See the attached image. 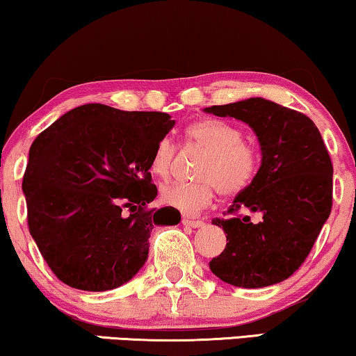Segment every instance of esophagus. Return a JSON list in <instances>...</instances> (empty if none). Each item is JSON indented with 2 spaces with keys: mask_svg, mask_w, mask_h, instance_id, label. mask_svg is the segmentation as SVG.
I'll use <instances>...</instances> for the list:
<instances>
[{
  "mask_svg": "<svg viewBox=\"0 0 356 356\" xmlns=\"http://www.w3.org/2000/svg\"><path fill=\"white\" fill-rule=\"evenodd\" d=\"M181 223H183V225L191 227V228H201V227H204V222L202 220H194V218H188V217H183Z\"/></svg>",
  "mask_w": 356,
  "mask_h": 356,
  "instance_id": "esophagus-1",
  "label": "esophagus"
}]
</instances>
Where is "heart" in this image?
<instances>
[{
    "label": "heart",
    "instance_id": "heart-1",
    "mask_svg": "<svg viewBox=\"0 0 356 356\" xmlns=\"http://www.w3.org/2000/svg\"><path fill=\"white\" fill-rule=\"evenodd\" d=\"M188 145L206 152L197 165L194 183H170L160 191V201L184 216H196L211 206L217 191L235 196L254 181L261 167L256 144L243 139V131L222 120H201L189 124L184 133ZM177 145L168 138L160 139L150 157V172L159 178L172 175Z\"/></svg>",
    "mask_w": 356,
    "mask_h": 356
}]
</instances>
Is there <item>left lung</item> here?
I'll list each match as a JSON object with an SVG mask.
<instances>
[{
    "label": "left lung",
    "mask_w": 356,
    "mask_h": 356,
    "mask_svg": "<svg viewBox=\"0 0 356 356\" xmlns=\"http://www.w3.org/2000/svg\"><path fill=\"white\" fill-rule=\"evenodd\" d=\"M206 111L245 121L262 150L257 177L235 197L230 217L212 220L228 243L209 266L243 289L279 284L303 264L332 209L334 168L324 140L308 116L259 97ZM243 210L261 211V222L252 224Z\"/></svg>",
    "instance_id": "1"
}]
</instances>
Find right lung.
I'll use <instances>...</instances> for the list:
<instances>
[{"mask_svg":"<svg viewBox=\"0 0 356 356\" xmlns=\"http://www.w3.org/2000/svg\"><path fill=\"white\" fill-rule=\"evenodd\" d=\"M175 120L162 111L87 104L37 136L22 191L29 232L48 267L77 290L105 291L138 274L155 225H177V209H149L157 186L150 157Z\"/></svg>","mask_w":356,"mask_h":356,"instance_id":"1","label":"right lung"}]
</instances>
